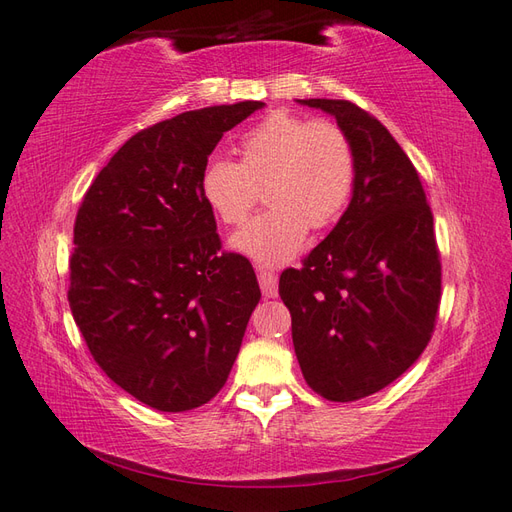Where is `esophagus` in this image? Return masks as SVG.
<instances>
[{
	"label": "esophagus",
	"instance_id": "esophagus-1",
	"mask_svg": "<svg viewBox=\"0 0 512 512\" xmlns=\"http://www.w3.org/2000/svg\"><path fill=\"white\" fill-rule=\"evenodd\" d=\"M257 279H259L261 292H264V296H268V299H275V296L279 294V283H277L275 272L266 270V268H259L257 270Z\"/></svg>",
	"mask_w": 512,
	"mask_h": 512
}]
</instances>
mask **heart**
Instances as JSON below:
<instances>
[{"label": "heart", "mask_w": 512, "mask_h": 512, "mask_svg": "<svg viewBox=\"0 0 512 512\" xmlns=\"http://www.w3.org/2000/svg\"><path fill=\"white\" fill-rule=\"evenodd\" d=\"M240 163L211 157L200 172V196L224 224H242L259 187L270 205L231 237V248L261 266H285L301 253L307 231L334 222L355 181V154L334 122L275 111L237 144Z\"/></svg>", "instance_id": "1"}]
</instances>
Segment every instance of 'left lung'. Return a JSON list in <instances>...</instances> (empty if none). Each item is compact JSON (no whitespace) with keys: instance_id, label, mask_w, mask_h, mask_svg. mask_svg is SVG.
<instances>
[{"instance_id":"1","label":"left lung","mask_w":512,"mask_h":512,"mask_svg":"<svg viewBox=\"0 0 512 512\" xmlns=\"http://www.w3.org/2000/svg\"><path fill=\"white\" fill-rule=\"evenodd\" d=\"M336 117L355 154L351 202L338 224L285 270L305 382L329 401H358L419 360L441 301L434 218L419 174L386 126L347 100H296Z\"/></svg>"}]
</instances>
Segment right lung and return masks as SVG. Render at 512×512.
I'll return each mask as SVG.
<instances>
[{"label": "right lung", "mask_w": 512, "mask_h": 512, "mask_svg": "<svg viewBox=\"0 0 512 512\" xmlns=\"http://www.w3.org/2000/svg\"><path fill=\"white\" fill-rule=\"evenodd\" d=\"M264 102L207 106L130 137L78 209L69 307L102 371L161 412L227 382L261 292L251 261L220 253L200 172Z\"/></svg>", "instance_id": "1"}]
</instances>
